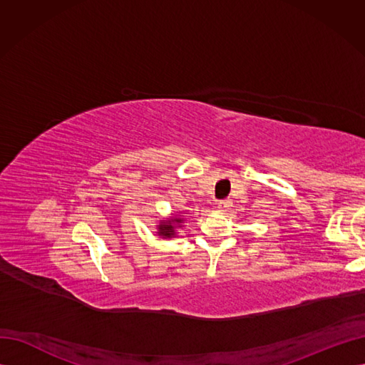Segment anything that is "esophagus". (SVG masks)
Returning a JSON list of instances; mask_svg holds the SVG:
<instances>
[{
	"mask_svg": "<svg viewBox=\"0 0 365 365\" xmlns=\"http://www.w3.org/2000/svg\"><path fill=\"white\" fill-rule=\"evenodd\" d=\"M231 205H233V204H231V201H228V200H224V201H219V204H217V210H219V212H228V210L231 208Z\"/></svg>",
	"mask_w": 365,
	"mask_h": 365,
	"instance_id": "esophagus-1",
	"label": "esophagus"
}]
</instances>
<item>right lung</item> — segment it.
<instances>
[{
	"label": "right lung",
	"instance_id": "add662e5",
	"mask_svg": "<svg viewBox=\"0 0 365 365\" xmlns=\"http://www.w3.org/2000/svg\"><path fill=\"white\" fill-rule=\"evenodd\" d=\"M181 222H182V219L178 216L170 217L169 220H163V222H160V225H158V236H163L165 239L173 237L176 235L175 228L178 227Z\"/></svg>",
	"mask_w": 365,
	"mask_h": 365
}]
</instances>
